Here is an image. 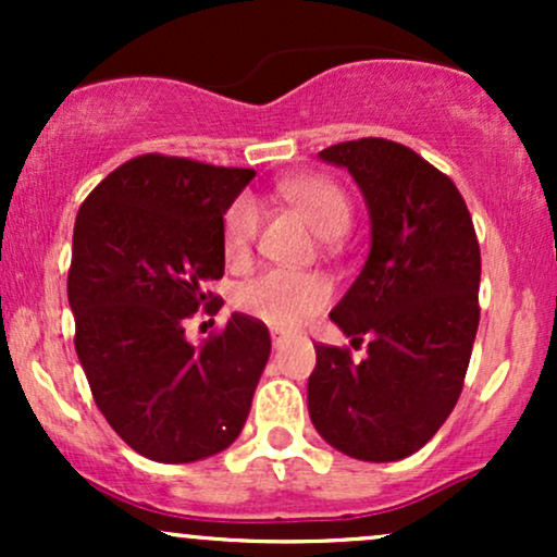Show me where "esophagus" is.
I'll use <instances>...</instances> for the list:
<instances>
[{"mask_svg": "<svg viewBox=\"0 0 557 557\" xmlns=\"http://www.w3.org/2000/svg\"><path fill=\"white\" fill-rule=\"evenodd\" d=\"M270 337H272V345H274V348H280V345H285V343H287V337H290V335H287L285 330L272 327V330H270Z\"/></svg>", "mask_w": 557, "mask_h": 557, "instance_id": "esophagus-1", "label": "esophagus"}]
</instances>
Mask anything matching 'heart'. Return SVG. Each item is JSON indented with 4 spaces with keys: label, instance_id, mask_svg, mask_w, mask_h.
Masks as SVG:
<instances>
[{
    "label": "heart",
    "instance_id": "heart-1",
    "mask_svg": "<svg viewBox=\"0 0 557 557\" xmlns=\"http://www.w3.org/2000/svg\"><path fill=\"white\" fill-rule=\"evenodd\" d=\"M283 196L322 238L345 233L350 222V203L341 185L322 175H300L283 183ZM259 230V207L253 196L240 194L227 203L220 222L222 251L233 264L251 257L253 238ZM330 283L317 272L270 270L248 280L235 293V304L243 314L259 319L280 330H296L309 322L330 304Z\"/></svg>",
    "mask_w": 557,
    "mask_h": 557
}]
</instances>
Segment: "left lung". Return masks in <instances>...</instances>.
<instances>
[{
	"label": "left lung",
	"instance_id": "obj_1",
	"mask_svg": "<svg viewBox=\"0 0 557 557\" xmlns=\"http://www.w3.org/2000/svg\"><path fill=\"white\" fill-rule=\"evenodd\" d=\"M348 168L372 216V251L330 319L367 356L314 345L309 417L359 461H400L456 408L479 327L482 257L456 183L408 146L343 140L319 151Z\"/></svg>",
	"mask_w": 557,
	"mask_h": 557
}]
</instances>
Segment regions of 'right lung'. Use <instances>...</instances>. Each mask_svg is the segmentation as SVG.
I'll return each instance as SVG.
<instances>
[{"label":"right lung","mask_w":557,"mask_h":557,"mask_svg":"<svg viewBox=\"0 0 557 557\" xmlns=\"http://www.w3.org/2000/svg\"><path fill=\"white\" fill-rule=\"evenodd\" d=\"M257 175L188 157L140 154L81 203L67 300L75 354L110 426L140 456L190 463L235 443L272 341L233 314L198 348L183 322L220 311L209 280L225 274L220 222Z\"/></svg>","instance_id":"add662e5"}]
</instances>
